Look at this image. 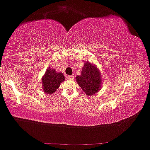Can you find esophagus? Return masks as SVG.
Returning <instances> with one entry per match:
<instances>
[{
  "label": "esophagus",
  "instance_id": "1",
  "mask_svg": "<svg viewBox=\"0 0 150 150\" xmlns=\"http://www.w3.org/2000/svg\"><path fill=\"white\" fill-rule=\"evenodd\" d=\"M68 79H69L73 80L74 79V76L73 75H71V76H68Z\"/></svg>",
  "mask_w": 150,
  "mask_h": 150
}]
</instances>
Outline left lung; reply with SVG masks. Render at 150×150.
Here are the masks:
<instances>
[{
    "instance_id": "1",
    "label": "left lung",
    "mask_w": 150,
    "mask_h": 150,
    "mask_svg": "<svg viewBox=\"0 0 150 150\" xmlns=\"http://www.w3.org/2000/svg\"><path fill=\"white\" fill-rule=\"evenodd\" d=\"M76 79L82 90L89 96L94 95L101 88L100 72L89 62L84 64L81 75L77 76Z\"/></svg>"
}]
</instances>
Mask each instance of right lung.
<instances>
[{
  "label": "right lung",
  "instance_id": "add662e5",
  "mask_svg": "<svg viewBox=\"0 0 150 150\" xmlns=\"http://www.w3.org/2000/svg\"><path fill=\"white\" fill-rule=\"evenodd\" d=\"M64 80L65 78L62 73H58L53 69H48L42 79L43 91L46 94H53Z\"/></svg>",
  "mask_w": 150,
  "mask_h": 150
}]
</instances>
